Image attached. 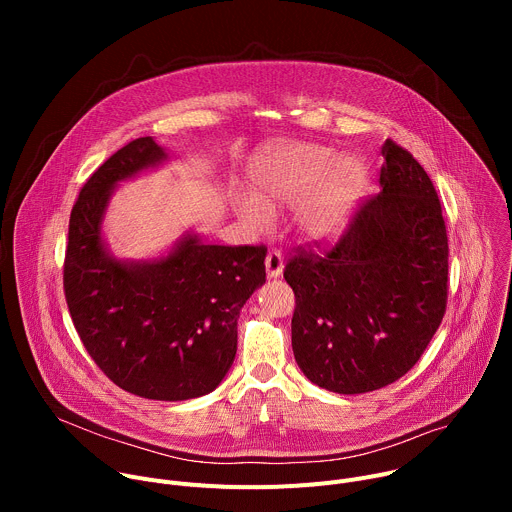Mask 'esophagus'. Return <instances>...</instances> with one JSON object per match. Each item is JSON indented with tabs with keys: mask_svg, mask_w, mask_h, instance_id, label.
I'll use <instances>...</instances> for the list:
<instances>
[{
	"mask_svg": "<svg viewBox=\"0 0 512 512\" xmlns=\"http://www.w3.org/2000/svg\"><path fill=\"white\" fill-rule=\"evenodd\" d=\"M283 267H285V263H283V255H281V251H269L267 253V257H265V271H267V277L269 279H277L281 273H283Z\"/></svg>",
	"mask_w": 512,
	"mask_h": 512,
	"instance_id": "esophagus-1",
	"label": "esophagus"
}]
</instances>
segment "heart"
I'll return each mask as SVG.
<instances>
[{"label":"heart","mask_w":512,"mask_h":512,"mask_svg":"<svg viewBox=\"0 0 512 512\" xmlns=\"http://www.w3.org/2000/svg\"><path fill=\"white\" fill-rule=\"evenodd\" d=\"M367 182L364 166L352 156L318 143H281L263 154L251 168L255 194L237 196L243 223L265 233L273 227L277 210H296L300 233L314 243L342 231Z\"/></svg>","instance_id":"heart-1"}]
</instances>
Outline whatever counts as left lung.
Returning <instances> with one entry per match:
<instances>
[{
	"mask_svg": "<svg viewBox=\"0 0 512 512\" xmlns=\"http://www.w3.org/2000/svg\"><path fill=\"white\" fill-rule=\"evenodd\" d=\"M381 192L364 202L322 257L302 253L283 277L296 294L291 348L318 387L360 395L401 379L419 360L448 302V235L421 164L391 139Z\"/></svg>",
	"mask_w": 512,
	"mask_h": 512,
	"instance_id": "left-lung-1",
	"label": "left lung"
}]
</instances>
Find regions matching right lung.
Here are the masks:
<instances>
[{"mask_svg":"<svg viewBox=\"0 0 512 512\" xmlns=\"http://www.w3.org/2000/svg\"><path fill=\"white\" fill-rule=\"evenodd\" d=\"M170 158L154 137L115 152L72 206L64 259L66 304L87 352L117 387L154 401L196 399L223 383L267 255L186 231L158 257H117L103 229L115 190Z\"/></svg>","mask_w":512,"mask_h":512,"instance_id":"add662e5","label":"right lung"}]
</instances>
